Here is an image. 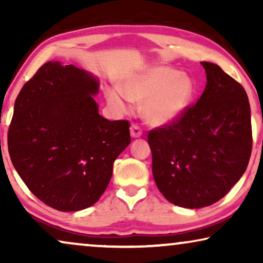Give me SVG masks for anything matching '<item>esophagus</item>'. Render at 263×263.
I'll use <instances>...</instances> for the list:
<instances>
[{
    "label": "esophagus",
    "instance_id": "1",
    "mask_svg": "<svg viewBox=\"0 0 263 263\" xmlns=\"http://www.w3.org/2000/svg\"><path fill=\"white\" fill-rule=\"evenodd\" d=\"M130 135H132V138H134V139L140 138V136L142 135L141 128H140L138 124H132V127H130Z\"/></svg>",
    "mask_w": 263,
    "mask_h": 263
}]
</instances>
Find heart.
I'll return each mask as SVG.
<instances>
[{"label":"heart","mask_w":263,"mask_h":263,"mask_svg":"<svg viewBox=\"0 0 263 263\" xmlns=\"http://www.w3.org/2000/svg\"><path fill=\"white\" fill-rule=\"evenodd\" d=\"M121 92L129 102L142 105V115L151 125H165L178 120L192 102L194 84L188 74L170 67H151L121 84ZM115 88L105 91L107 103L118 112L128 105Z\"/></svg>","instance_id":"b5f03b06"}]
</instances>
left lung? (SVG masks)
<instances>
[{
	"instance_id": "8db88e82",
	"label": "left lung",
	"mask_w": 263,
	"mask_h": 263,
	"mask_svg": "<svg viewBox=\"0 0 263 263\" xmlns=\"http://www.w3.org/2000/svg\"><path fill=\"white\" fill-rule=\"evenodd\" d=\"M201 64L207 78L202 96L147 138L158 189L184 208L207 207L224 197L246 172L253 147L246 89L217 64Z\"/></svg>"
}]
</instances>
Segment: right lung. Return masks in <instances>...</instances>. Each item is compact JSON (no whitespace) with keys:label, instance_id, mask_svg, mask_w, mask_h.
<instances>
[{"label":"right lung","instance_id":"1","mask_svg":"<svg viewBox=\"0 0 263 263\" xmlns=\"http://www.w3.org/2000/svg\"><path fill=\"white\" fill-rule=\"evenodd\" d=\"M99 82L73 64L46 62L14 104L10 160L31 193L61 212L85 210L105 192L130 143L128 121H109L93 96Z\"/></svg>","mask_w":263,"mask_h":263}]
</instances>
